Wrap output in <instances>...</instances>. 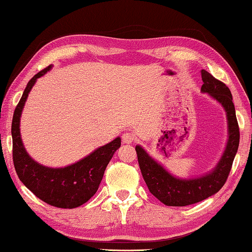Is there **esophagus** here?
<instances>
[{
  "label": "esophagus",
  "mask_w": 252,
  "mask_h": 252,
  "mask_svg": "<svg viewBox=\"0 0 252 252\" xmlns=\"http://www.w3.org/2000/svg\"><path fill=\"white\" fill-rule=\"evenodd\" d=\"M133 140H134L133 133L125 132V133L122 134V141H123V143H127V145H129V143H132Z\"/></svg>",
  "instance_id": "1"
}]
</instances>
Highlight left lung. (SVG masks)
<instances>
[{
    "label": "left lung",
    "instance_id": "obj_1",
    "mask_svg": "<svg viewBox=\"0 0 252 252\" xmlns=\"http://www.w3.org/2000/svg\"><path fill=\"white\" fill-rule=\"evenodd\" d=\"M201 92L217 101L225 111L227 139L225 148L212 169L196 177H177L156 160L140 145L135 146L142 177L150 193L167 206H186L217 194L229 176L239 147V126L232 94L225 84L202 69Z\"/></svg>",
    "mask_w": 252,
    "mask_h": 252
}]
</instances>
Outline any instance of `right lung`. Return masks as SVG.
<instances>
[{
  "mask_svg": "<svg viewBox=\"0 0 252 252\" xmlns=\"http://www.w3.org/2000/svg\"><path fill=\"white\" fill-rule=\"evenodd\" d=\"M51 68L53 65L48 66L30 79L15 107L11 127L13 162L20 181L35 196L49 205L61 209H75L86 203L97 191L107 163L121 146V138L117 137L106 145L96 148L81 160L65 167H48L35 161L23 145L20 121L30 91L37 79Z\"/></svg>",
  "mask_w": 252,
  "mask_h": 252,
  "instance_id": "add662e5",
  "label": "right lung"
}]
</instances>
